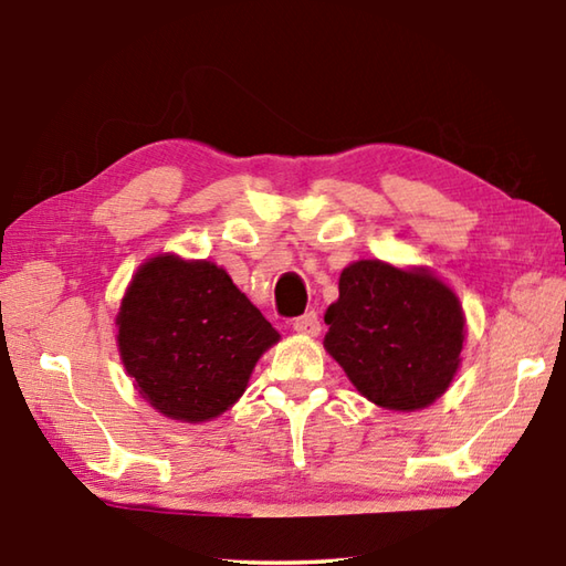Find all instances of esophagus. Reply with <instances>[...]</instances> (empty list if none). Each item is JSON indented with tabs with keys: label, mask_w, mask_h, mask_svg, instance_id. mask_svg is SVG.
<instances>
[{
	"label": "esophagus",
	"mask_w": 566,
	"mask_h": 566,
	"mask_svg": "<svg viewBox=\"0 0 566 566\" xmlns=\"http://www.w3.org/2000/svg\"><path fill=\"white\" fill-rule=\"evenodd\" d=\"M292 327H294L296 334H304V337H317V334L322 332L319 319H317V314H314V312H306L304 317H296Z\"/></svg>",
	"instance_id": "esophagus-1"
}]
</instances>
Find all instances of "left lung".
Listing matches in <instances>:
<instances>
[{
    "label": "left lung",
    "instance_id": "8db88e82",
    "mask_svg": "<svg viewBox=\"0 0 566 566\" xmlns=\"http://www.w3.org/2000/svg\"><path fill=\"white\" fill-rule=\"evenodd\" d=\"M324 349L371 405L417 411L452 385L467 319L452 286L427 266L359 260L339 274Z\"/></svg>",
    "mask_w": 566,
    "mask_h": 566
}]
</instances>
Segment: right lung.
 <instances>
[{
	"label": "right lung",
	"instance_id": "right-lung-1",
	"mask_svg": "<svg viewBox=\"0 0 566 566\" xmlns=\"http://www.w3.org/2000/svg\"><path fill=\"white\" fill-rule=\"evenodd\" d=\"M114 324L134 389L187 424L234 407L256 361L280 342L222 266L171 252L139 264Z\"/></svg>",
	"mask_w": 566,
	"mask_h": 566
}]
</instances>
